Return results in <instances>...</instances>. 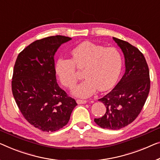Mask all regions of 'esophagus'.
<instances>
[{"instance_id":"1","label":"esophagus","mask_w":160,"mask_h":160,"mask_svg":"<svg viewBox=\"0 0 160 160\" xmlns=\"http://www.w3.org/2000/svg\"><path fill=\"white\" fill-rule=\"evenodd\" d=\"M86 100H81V99H78L77 100V103L78 104H85L87 103Z\"/></svg>"}]
</instances>
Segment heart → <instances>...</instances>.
Segmentation results:
<instances>
[{"mask_svg": "<svg viewBox=\"0 0 160 160\" xmlns=\"http://www.w3.org/2000/svg\"><path fill=\"white\" fill-rule=\"evenodd\" d=\"M76 68L83 70L85 79L72 90L76 96L87 98L98 88L108 90L115 85L122 69V58L113 47L106 48L90 42L80 43L71 52V59L59 58L54 69L61 82L68 88L75 86L79 75Z\"/></svg>", "mask_w": 160, "mask_h": 160, "instance_id": "b5f03b06", "label": "heart"}]
</instances>
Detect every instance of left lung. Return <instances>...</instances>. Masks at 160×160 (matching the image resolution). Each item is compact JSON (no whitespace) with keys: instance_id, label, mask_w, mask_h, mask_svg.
<instances>
[{"instance_id":"left-lung-1","label":"left lung","mask_w":160,"mask_h":160,"mask_svg":"<svg viewBox=\"0 0 160 160\" xmlns=\"http://www.w3.org/2000/svg\"><path fill=\"white\" fill-rule=\"evenodd\" d=\"M113 39L124 55L126 72L116 87L98 100L106 106V112L94 121L101 128L117 130L130 124L139 116L148 97L150 78L142 52L127 42Z\"/></svg>"}]
</instances>
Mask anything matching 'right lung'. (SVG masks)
<instances>
[{
	"mask_svg": "<svg viewBox=\"0 0 160 160\" xmlns=\"http://www.w3.org/2000/svg\"><path fill=\"white\" fill-rule=\"evenodd\" d=\"M72 39L52 36L37 40L18 54L13 68L12 92L30 124L43 132H55L68 123L75 100L57 82L54 54Z\"/></svg>",
	"mask_w": 160,
	"mask_h": 160,
	"instance_id": "obj_1",
	"label": "right lung"
}]
</instances>
